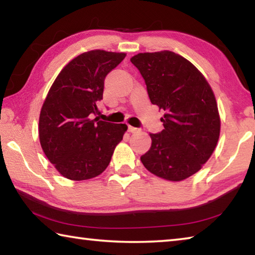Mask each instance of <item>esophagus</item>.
<instances>
[{"label": "esophagus", "instance_id": "esophagus-1", "mask_svg": "<svg viewBox=\"0 0 255 255\" xmlns=\"http://www.w3.org/2000/svg\"><path fill=\"white\" fill-rule=\"evenodd\" d=\"M128 131L129 132H137V131H139V129L136 127H132V126H128Z\"/></svg>", "mask_w": 255, "mask_h": 255}]
</instances>
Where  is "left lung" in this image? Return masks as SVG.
Returning a JSON list of instances; mask_svg holds the SVG:
<instances>
[{
	"instance_id": "8db88e82",
	"label": "left lung",
	"mask_w": 255,
	"mask_h": 255,
	"mask_svg": "<svg viewBox=\"0 0 255 255\" xmlns=\"http://www.w3.org/2000/svg\"><path fill=\"white\" fill-rule=\"evenodd\" d=\"M130 62L143 76L150 102L165 111L164 129L149 133L152 145L140 161L159 178L187 179L217 145L221 119L213 90L189 60L173 51L138 54Z\"/></svg>"
}]
</instances>
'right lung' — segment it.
Listing matches in <instances>:
<instances>
[{
  "label": "right lung",
  "instance_id": "1",
  "mask_svg": "<svg viewBox=\"0 0 255 255\" xmlns=\"http://www.w3.org/2000/svg\"><path fill=\"white\" fill-rule=\"evenodd\" d=\"M124 53L91 50L77 56L56 77L42 105L39 138L47 158L70 180L92 179L109 165L127 125L100 120L106 76Z\"/></svg>",
  "mask_w": 255,
  "mask_h": 255
}]
</instances>
